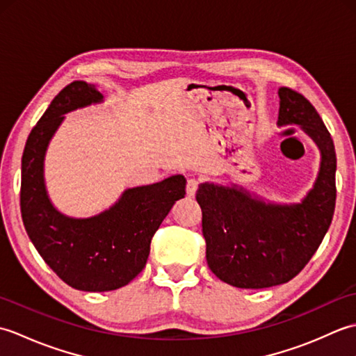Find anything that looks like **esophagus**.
I'll list each match as a JSON object with an SVG mask.
<instances>
[{"label": "esophagus", "instance_id": "34e87169", "mask_svg": "<svg viewBox=\"0 0 356 356\" xmlns=\"http://www.w3.org/2000/svg\"><path fill=\"white\" fill-rule=\"evenodd\" d=\"M200 182H202V180L200 179H195V177L188 180V184H186V193H188V195H194L195 194V191H197Z\"/></svg>", "mask_w": 356, "mask_h": 356}]
</instances>
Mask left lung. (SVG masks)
<instances>
[{
  "label": "left lung",
  "instance_id": "left-lung-1",
  "mask_svg": "<svg viewBox=\"0 0 356 356\" xmlns=\"http://www.w3.org/2000/svg\"><path fill=\"white\" fill-rule=\"evenodd\" d=\"M278 125L297 124L321 149L314 190L298 205H272L236 186L202 184V232L209 269L231 286L263 289L298 275L326 236L335 211L337 154L318 111L306 97L282 87Z\"/></svg>",
  "mask_w": 356,
  "mask_h": 356
}]
</instances>
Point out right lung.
Returning a JSON list of instances; mask_svg holds the SVG:
<instances>
[{
  "label": "right lung",
  "mask_w": 356,
  "mask_h": 356,
  "mask_svg": "<svg viewBox=\"0 0 356 356\" xmlns=\"http://www.w3.org/2000/svg\"><path fill=\"white\" fill-rule=\"evenodd\" d=\"M101 101L102 95L84 81L64 87L30 131L21 161L19 205L29 238L64 283L87 292L130 283L145 268L151 238L174 202L186 194L179 174L127 190L116 205L90 218H70L53 208L44 185L49 140L64 113Z\"/></svg>",
  "instance_id": "obj_1"
}]
</instances>
